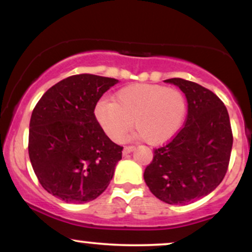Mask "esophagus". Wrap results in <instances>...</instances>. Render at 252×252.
I'll return each instance as SVG.
<instances>
[{"instance_id": "34e87169", "label": "esophagus", "mask_w": 252, "mask_h": 252, "mask_svg": "<svg viewBox=\"0 0 252 252\" xmlns=\"http://www.w3.org/2000/svg\"><path fill=\"white\" fill-rule=\"evenodd\" d=\"M135 150V147L134 146H126L123 148V155H126V154H130L131 152H134Z\"/></svg>"}]
</instances>
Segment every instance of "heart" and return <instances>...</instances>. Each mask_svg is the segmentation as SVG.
Segmentation results:
<instances>
[{
	"label": "heart",
	"instance_id": "1",
	"mask_svg": "<svg viewBox=\"0 0 252 252\" xmlns=\"http://www.w3.org/2000/svg\"><path fill=\"white\" fill-rule=\"evenodd\" d=\"M181 91L153 84H134L121 89L115 102L100 99L94 105L97 123L110 140L120 142L134 124L138 135L153 146L172 140L186 117Z\"/></svg>",
	"mask_w": 252,
	"mask_h": 252
}]
</instances>
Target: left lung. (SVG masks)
I'll list each match as a JSON object with an SVG mask.
<instances>
[{
  "instance_id": "8db88e82",
  "label": "left lung",
  "mask_w": 252,
  "mask_h": 252,
  "mask_svg": "<svg viewBox=\"0 0 252 252\" xmlns=\"http://www.w3.org/2000/svg\"><path fill=\"white\" fill-rule=\"evenodd\" d=\"M187 99L185 126L166 146L154 150L144 181L156 198L186 205L210 194L226 174L232 131L226 106L209 89L172 78Z\"/></svg>"
}]
</instances>
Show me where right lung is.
<instances>
[{
	"label": "right lung",
	"mask_w": 252,
	"mask_h": 252,
	"mask_svg": "<svg viewBox=\"0 0 252 252\" xmlns=\"http://www.w3.org/2000/svg\"><path fill=\"white\" fill-rule=\"evenodd\" d=\"M117 83L114 78L76 74L48 89L37 102L28 153L36 178L50 194L83 204L109 186L123 148L105 135L94 110Z\"/></svg>",
	"instance_id": "right-lung-1"
}]
</instances>
